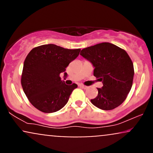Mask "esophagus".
<instances>
[{"label":"esophagus","mask_w":153,"mask_h":153,"mask_svg":"<svg viewBox=\"0 0 153 153\" xmlns=\"http://www.w3.org/2000/svg\"><path fill=\"white\" fill-rule=\"evenodd\" d=\"M79 86H80V88H83V89H86V88H88L87 86H85V85H82V84H80V85H79Z\"/></svg>","instance_id":"obj_1"}]
</instances>
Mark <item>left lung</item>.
I'll list each match as a JSON object with an SVG mask.
<instances>
[{
	"mask_svg": "<svg viewBox=\"0 0 153 153\" xmlns=\"http://www.w3.org/2000/svg\"><path fill=\"white\" fill-rule=\"evenodd\" d=\"M80 55L94 66V75L101 81L98 96L91 101L102 110H112L124 102L132 86L134 66L128 54L108 42L86 47Z\"/></svg>",
	"mask_w": 153,
	"mask_h": 153,
	"instance_id": "8db88e82",
	"label": "left lung"
}]
</instances>
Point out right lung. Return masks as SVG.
Wrapping results in <instances>:
<instances>
[{
	"label": "right lung",
	"instance_id": "obj_1",
	"mask_svg": "<svg viewBox=\"0 0 153 153\" xmlns=\"http://www.w3.org/2000/svg\"><path fill=\"white\" fill-rule=\"evenodd\" d=\"M80 49L68 50L49 44L35 47L26 56L22 75L24 92L31 104L44 113L63 108L78 85H68L59 75L80 53Z\"/></svg>",
	"mask_w": 153,
	"mask_h": 153
}]
</instances>
